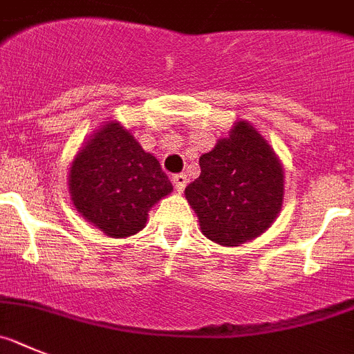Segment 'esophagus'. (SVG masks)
<instances>
[{
    "mask_svg": "<svg viewBox=\"0 0 354 354\" xmlns=\"http://www.w3.org/2000/svg\"><path fill=\"white\" fill-rule=\"evenodd\" d=\"M171 181H173L174 189H176V192H183L185 190V185H187V174L185 173H180V174H174L173 178H171Z\"/></svg>",
    "mask_w": 354,
    "mask_h": 354,
    "instance_id": "esophagus-1",
    "label": "esophagus"
}]
</instances>
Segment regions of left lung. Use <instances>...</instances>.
Here are the masks:
<instances>
[{"mask_svg": "<svg viewBox=\"0 0 354 354\" xmlns=\"http://www.w3.org/2000/svg\"><path fill=\"white\" fill-rule=\"evenodd\" d=\"M201 174L185 197L208 240L238 247L263 234L284 201V171L268 141L248 122L199 158Z\"/></svg>", "mask_w": 354, "mask_h": 354, "instance_id": "8db88e82", "label": "left lung"}]
</instances>
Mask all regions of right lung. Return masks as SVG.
Returning <instances> with one entry per match:
<instances>
[{"mask_svg":"<svg viewBox=\"0 0 354 354\" xmlns=\"http://www.w3.org/2000/svg\"><path fill=\"white\" fill-rule=\"evenodd\" d=\"M68 190L86 221L107 236L127 238L145 227L151 206L171 194L173 185L130 130L107 122L75 155Z\"/></svg>","mask_w":354,"mask_h":354,"instance_id":"right-lung-1","label":"right lung"}]
</instances>
